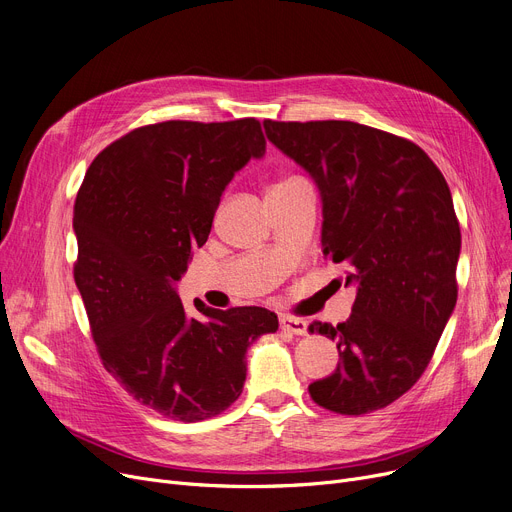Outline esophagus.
<instances>
[{"instance_id":"34e87169","label":"esophagus","mask_w":512,"mask_h":512,"mask_svg":"<svg viewBox=\"0 0 512 512\" xmlns=\"http://www.w3.org/2000/svg\"><path fill=\"white\" fill-rule=\"evenodd\" d=\"M280 328L284 332H291V335H307L309 332V324L307 320L301 318H293V316H280Z\"/></svg>"}]
</instances>
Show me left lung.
<instances>
[{
    "mask_svg": "<svg viewBox=\"0 0 512 512\" xmlns=\"http://www.w3.org/2000/svg\"><path fill=\"white\" fill-rule=\"evenodd\" d=\"M309 173L322 201V253L345 263L347 322H314L339 364L309 385L314 402L360 416L402 397L425 372L456 305L460 226L446 177L416 144L353 121H263Z\"/></svg>",
    "mask_w": 512,
    "mask_h": 512,
    "instance_id": "obj_1",
    "label": "left lung"
}]
</instances>
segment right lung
Instances as JSON below:
<instances>
[{
    "label": "right lung",
    "mask_w": 512,
    "mask_h": 512,
    "mask_svg": "<svg viewBox=\"0 0 512 512\" xmlns=\"http://www.w3.org/2000/svg\"><path fill=\"white\" fill-rule=\"evenodd\" d=\"M265 154L259 121H165L104 148L75 201V282L104 368L140 404L196 422L232 406L247 349L278 318L265 307L213 309L177 295L209 238L232 177Z\"/></svg>",
    "instance_id": "1"
}]
</instances>
